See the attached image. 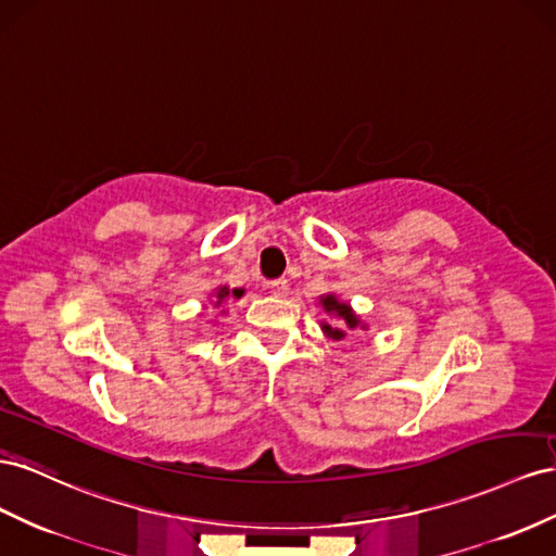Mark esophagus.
Wrapping results in <instances>:
<instances>
[{"instance_id":"1","label":"esophagus","mask_w":556,"mask_h":556,"mask_svg":"<svg viewBox=\"0 0 556 556\" xmlns=\"http://www.w3.org/2000/svg\"><path fill=\"white\" fill-rule=\"evenodd\" d=\"M267 289H269V293H275V295H287L289 293V281L287 279H275V281L267 283Z\"/></svg>"}]
</instances>
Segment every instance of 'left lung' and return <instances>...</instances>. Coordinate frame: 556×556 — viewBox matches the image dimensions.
<instances>
[{
	"label": "left lung",
	"mask_w": 556,
	"mask_h": 556,
	"mask_svg": "<svg viewBox=\"0 0 556 556\" xmlns=\"http://www.w3.org/2000/svg\"><path fill=\"white\" fill-rule=\"evenodd\" d=\"M319 305L324 307L326 314L336 316L338 324H328L324 321L321 328L328 338L332 340H342L346 336V330H354V328H363L366 330V324H361L358 316L354 314V309L349 307V303H342V300H338L336 293H328V295H321Z\"/></svg>",
	"instance_id": "left-lung-1"
}]
</instances>
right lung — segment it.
<instances>
[{
	"mask_svg": "<svg viewBox=\"0 0 556 556\" xmlns=\"http://www.w3.org/2000/svg\"><path fill=\"white\" fill-rule=\"evenodd\" d=\"M230 295H232V298H242V295H244V289H232V291H230L228 287H218V289H216V307H218L220 303H224L226 298H230Z\"/></svg>",
	"mask_w": 556,
	"mask_h": 556,
	"instance_id": "obj_1",
	"label": "right lung"
}]
</instances>
